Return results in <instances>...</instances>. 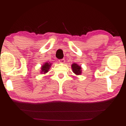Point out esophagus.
<instances>
[{
    "label": "esophagus",
    "instance_id": "34e87169",
    "mask_svg": "<svg viewBox=\"0 0 126 126\" xmlns=\"http://www.w3.org/2000/svg\"><path fill=\"white\" fill-rule=\"evenodd\" d=\"M59 63H64L65 60L64 59H60V60H59Z\"/></svg>",
    "mask_w": 126,
    "mask_h": 126
}]
</instances>
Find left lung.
Instances as JSON below:
<instances>
[{
  "instance_id": "obj_1",
  "label": "left lung",
  "mask_w": 126,
  "mask_h": 126,
  "mask_svg": "<svg viewBox=\"0 0 126 126\" xmlns=\"http://www.w3.org/2000/svg\"><path fill=\"white\" fill-rule=\"evenodd\" d=\"M72 71L76 75H80L82 73V67L81 66L78 65L77 63H73L72 64Z\"/></svg>"
}]
</instances>
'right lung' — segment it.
I'll list each match as a JSON object with an SVG mask.
<instances>
[{"mask_svg": "<svg viewBox=\"0 0 126 126\" xmlns=\"http://www.w3.org/2000/svg\"><path fill=\"white\" fill-rule=\"evenodd\" d=\"M52 63L50 62H46L44 63L43 65H42L41 67V70H40V73H43V74H46L48 72L49 69L51 67Z\"/></svg>", "mask_w": 126, "mask_h": 126, "instance_id": "obj_1", "label": "right lung"}]
</instances>
